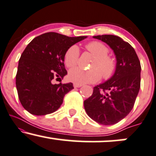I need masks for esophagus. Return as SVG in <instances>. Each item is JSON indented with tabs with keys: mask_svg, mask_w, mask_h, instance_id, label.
Returning <instances> with one entry per match:
<instances>
[{
	"mask_svg": "<svg viewBox=\"0 0 156 156\" xmlns=\"http://www.w3.org/2000/svg\"><path fill=\"white\" fill-rule=\"evenodd\" d=\"M83 85H82V84H78V83H73V86H74L75 88H79V87H80V86H82Z\"/></svg>",
	"mask_w": 156,
	"mask_h": 156,
	"instance_id": "esophagus-1",
	"label": "esophagus"
}]
</instances>
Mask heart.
<instances>
[{
  "label": "heart",
  "mask_w": 156,
  "mask_h": 156,
  "mask_svg": "<svg viewBox=\"0 0 156 156\" xmlns=\"http://www.w3.org/2000/svg\"><path fill=\"white\" fill-rule=\"evenodd\" d=\"M86 48L96 57L91 70H84L76 67L70 70L69 79L78 84L94 83L100 79H108L114 74L117 67V62L114 57L109 56V48L102 43L93 41L86 46ZM79 48L76 45L71 46L65 54V62L67 67H73L78 63Z\"/></svg>",
  "instance_id": "heart-1"
}]
</instances>
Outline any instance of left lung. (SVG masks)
<instances>
[{
  "mask_svg": "<svg viewBox=\"0 0 156 156\" xmlns=\"http://www.w3.org/2000/svg\"><path fill=\"white\" fill-rule=\"evenodd\" d=\"M93 37L113 50L117 67L110 79L94 87L92 95L84 101V108L94 121L112 125L124 119L134 107L140 89L141 65L134 48L120 37L102 35Z\"/></svg>",
  "mask_w": 156,
  "mask_h": 156,
  "instance_id": "obj_1",
  "label": "left lung"
}]
</instances>
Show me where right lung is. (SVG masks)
<instances>
[{
    "instance_id": "1",
    "label": "right lung",
    "mask_w": 156,
    "mask_h": 156,
    "mask_svg": "<svg viewBox=\"0 0 156 156\" xmlns=\"http://www.w3.org/2000/svg\"><path fill=\"white\" fill-rule=\"evenodd\" d=\"M86 37L50 32L27 45L19 60L16 86L22 105L30 113L45 115L60 108L65 95L74 88L72 83L54 84L53 79L66 76L65 52Z\"/></svg>"
}]
</instances>
